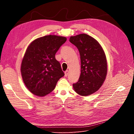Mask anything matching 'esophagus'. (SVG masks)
<instances>
[{
	"label": "esophagus",
	"instance_id": "obj_1",
	"mask_svg": "<svg viewBox=\"0 0 134 134\" xmlns=\"http://www.w3.org/2000/svg\"><path fill=\"white\" fill-rule=\"evenodd\" d=\"M68 73H69V72H68V70H67V71H66L65 72V76H67L68 75Z\"/></svg>",
	"mask_w": 134,
	"mask_h": 134
}]
</instances>
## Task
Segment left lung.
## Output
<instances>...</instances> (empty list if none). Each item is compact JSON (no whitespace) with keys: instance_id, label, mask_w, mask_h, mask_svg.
Returning a JSON list of instances; mask_svg holds the SVG:
<instances>
[{"instance_id":"8db88e82","label":"left lung","mask_w":134,"mask_h":134,"mask_svg":"<svg viewBox=\"0 0 134 134\" xmlns=\"http://www.w3.org/2000/svg\"><path fill=\"white\" fill-rule=\"evenodd\" d=\"M69 41L78 48L81 61V74L73 88L82 96L92 94L102 86L107 74L104 52L94 38L85 34L71 36Z\"/></svg>"}]
</instances>
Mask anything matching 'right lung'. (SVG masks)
I'll use <instances>...</instances> for the list:
<instances>
[{
	"mask_svg": "<svg viewBox=\"0 0 134 134\" xmlns=\"http://www.w3.org/2000/svg\"><path fill=\"white\" fill-rule=\"evenodd\" d=\"M66 40L65 37L47 35L27 47L20 70L25 86L34 94L43 97L51 93L65 75L55 55Z\"/></svg>",
	"mask_w": 134,
	"mask_h": 134,
	"instance_id": "add662e5",
	"label": "right lung"
}]
</instances>
